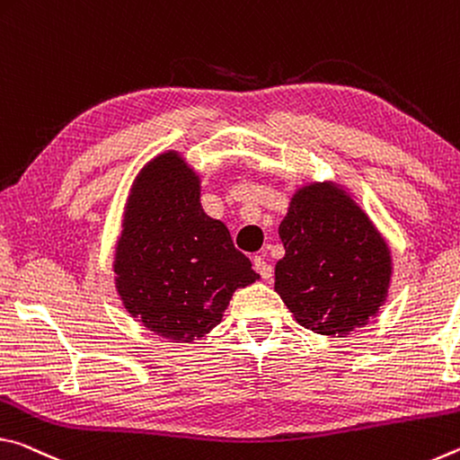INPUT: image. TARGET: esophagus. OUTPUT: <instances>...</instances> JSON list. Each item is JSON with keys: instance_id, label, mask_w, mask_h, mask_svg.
Listing matches in <instances>:
<instances>
[{"instance_id": "1", "label": "esophagus", "mask_w": 460, "mask_h": 460, "mask_svg": "<svg viewBox=\"0 0 460 460\" xmlns=\"http://www.w3.org/2000/svg\"><path fill=\"white\" fill-rule=\"evenodd\" d=\"M252 265H254V270H257V273L262 277V279L270 281V277H273V267H270L265 259L254 257L252 259Z\"/></svg>"}]
</instances>
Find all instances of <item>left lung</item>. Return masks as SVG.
<instances>
[{
	"label": "left lung",
	"mask_w": 460,
	"mask_h": 460,
	"mask_svg": "<svg viewBox=\"0 0 460 460\" xmlns=\"http://www.w3.org/2000/svg\"><path fill=\"white\" fill-rule=\"evenodd\" d=\"M285 257L275 291L293 318L322 336H346L389 297L394 257L385 236L338 181H307L279 226Z\"/></svg>",
	"instance_id": "1"
}]
</instances>
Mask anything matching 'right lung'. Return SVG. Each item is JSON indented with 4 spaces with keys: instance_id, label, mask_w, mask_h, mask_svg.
I'll list each match as a JSON object with an SVG mask.
<instances>
[{
    "instance_id": "1",
    "label": "right lung",
    "mask_w": 460,
    "mask_h": 460,
    "mask_svg": "<svg viewBox=\"0 0 460 460\" xmlns=\"http://www.w3.org/2000/svg\"><path fill=\"white\" fill-rule=\"evenodd\" d=\"M124 310L167 342L191 344L222 322L238 289L261 279L226 224L201 208V175L179 150L142 164L114 246Z\"/></svg>"
}]
</instances>
